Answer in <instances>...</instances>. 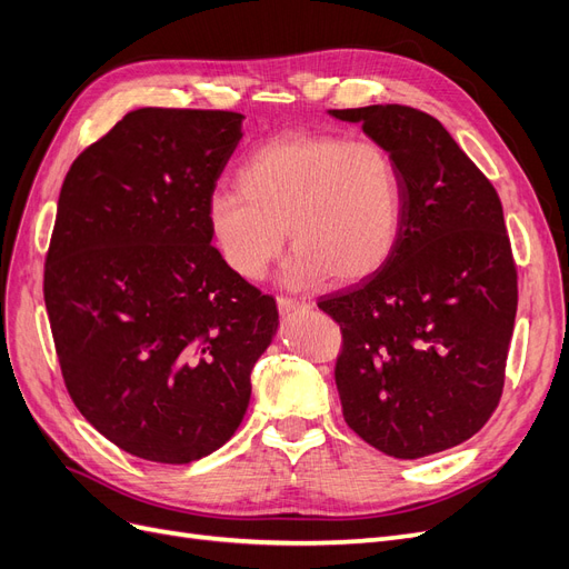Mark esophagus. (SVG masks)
Here are the masks:
<instances>
[{
	"label": "esophagus",
	"instance_id": "obj_1",
	"mask_svg": "<svg viewBox=\"0 0 569 569\" xmlns=\"http://www.w3.org/2000/svg\"><path fill=\"white\" fill-rule=\"evenodd\" d=\"M277 307L281 313H288V311H298V309H307L309 305L305 300H296V298H277Z\"/></svg>",
	"mask_w": 569,
	"mask_h": 569
}]
</instances>
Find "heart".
I'll list each match as a JSON object with an SVG mask.
<instances>
[{
    "instance_id": "1",
    "label": "heart",
    "mask_w": 569,
    "mask_h": 569,
    "mask_svg": "<svg viewBox=\"0 0 569 569\" xmlns=\"http://www.w3.org/2000/svg\"><path fill=\"white\" fill-rule=\"evenodd\" d=\"M239 192H216L208 224L222 260L258 281L286 246L290 286L330 277L363 281L380 271L401 239L406 192L393 157L375 140L332 133L271 138L241 163Z\"/></svg>"
}]
</instances>
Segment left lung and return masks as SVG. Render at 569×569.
Returning a JSON list of instances; mask_svg holds the SVG:
<instances>
[{
  "instance_id": "obj_1",
  "label": "left lung",
  "mask_w": 569,
  "mask_h": 569,
  "mask_svg": "<svg viewBox=\"0 0 569 569\" xmlns=\"http://www.w3.org/2000/svg\"><path fill=\"white\" fill-rule=\"evenodd\" d=\"M330 114L385 147L406 192L389 262L319 300L342 332L345 422L396 459L443 452L486 427L503 389L518 271L501 201L431 114L408 104Z\"/></svg>"
}]
</instances>
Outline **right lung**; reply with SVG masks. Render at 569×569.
I'll use <instances>...</instances> for the list:
<instances>
[{
  "instance_id": "obj_1",
  "label": "right lung",
  "mask_w": 569,
  "mask_h": 569,
  "mask_svg": "<svg viewBox=\"0 0 569 569\" xmlns=\"http://www.w3.org/2000/svg\"><path fill=\"white\" fill-rule=\"evenodd\" d=\"M243 114L142 108L66 176L44 264L62 380L117 448L189 465L234 436L277 302L210 246Z\"/></svg>"
}]
</instances>
